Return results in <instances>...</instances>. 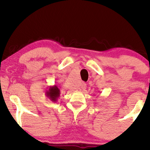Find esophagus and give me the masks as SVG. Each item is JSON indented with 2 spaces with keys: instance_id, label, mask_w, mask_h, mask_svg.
I'll use <instances>...</instances> for the list:
<instances>
[{
  "instance_id": "obj_1",
  "label": "esophagus",
  "mask_w": 150,
  "mask_h": 150,
  "mask_svg": "<svg viewBox=\"0 0 150 150\" xmlns=\"http://www.w3.org/2000/svg\"><path fill=\"white\" fill-rule=\"evenodd\" d=\"M86 87H87V86H86V84L85 83H83L81 84V88L82 89H83V90L85 89Z\"/></svg>"
}]
</instances>
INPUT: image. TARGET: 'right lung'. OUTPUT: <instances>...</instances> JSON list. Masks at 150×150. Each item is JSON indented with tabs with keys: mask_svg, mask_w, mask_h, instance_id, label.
<instances>
[{
	"mask_svg": "<svg viewBox=\"0 0 150 150\" xmlns=\"http://www.w3.org/2000/svg\"><path fill=\"white\" fill-rule=\"evenodd\" d=\"M46 96L49 98L52 102H57V99L60 96V91L57 86H50L46 91Z\"/></svg>",
	"mask_w": 150,
	"mask_h": 150,
	"instance_id": "1",
	"label": "right lung"
}]
</instances>
